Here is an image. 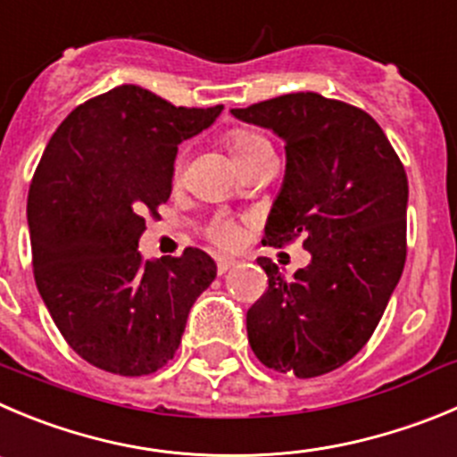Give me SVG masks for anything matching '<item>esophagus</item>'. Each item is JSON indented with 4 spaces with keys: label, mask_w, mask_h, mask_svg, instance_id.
<instances>
[{
    "label": "esophagus",
    "mask_w": 457,
    "mask_h": 457,
    "mask_svg": "<svg viewBox=\"0 0 457 457\" xmlns=\"http://www.w3.org/2000/svg\"><path fill=\"white\" fill-rule=\"evenodd\" d=\"M234 266H237V262H234V259H228V257L216 259V270H219V275H225V272L232 270Z\"/></svg>",
    "instance_id": "esophagus-1"
}]
</instances>
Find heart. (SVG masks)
I'll use <instances>...</instances> for the list:
<instances>
[{
	"instance_id": "b5f03b06",
	"label": "heart",
	"mask_w": 457,
	"mask_h": 457,
	"mask_svg": "<svg viewBox=\"0 0 457 457\" xmlns=\"http://www.w3.org/2000/svg\"><path fill=\"white\" fill-rule=\"evenodd\" d=\"M225 146H228L229 155L234 157L237 164L250 160L253 155H257L259 151L268 148L270 144L266 142V137H262L259 132L248 130V128H234L225 135ZM180 170V162L176 164V173ZM207 237L220 245V248H232L234 243L238 241V228L228 219H216L214 223L207 228Z\"/></svg>"
}]
</instances>
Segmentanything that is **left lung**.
Wrapping results in <instances>:
<instances>
[{
    "instance_id": "obj_1",
    "label": "left lung",
    "mask_w": 457,
    "mask_h": 457,
    "mask_svg": "<svg viewBox=\"0 0 457 457\" xmlns=\"http://www.w3.org/2000/svg\"><path fill=\"white\" fill-rule=\"evenodd\" d=\"M287 142V176L263 243L302 238L311 263L291 279L257 259L268 288L248 309V343L275 372H334L365 347L406 263L408 178L365 110L315 92L234 108Z\"/></svg>"
}]
</instances>
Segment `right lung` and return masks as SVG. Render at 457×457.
<instances>
[{
	"mask_svg": "<svg viewBox=\"0 0 457 457\" xmlns=\"http://www.w3.org/2000/svg\"><path fill=\"white\" fill-rule=\"evenodd\" d=\"M119 85L67 114L33 173V277L55 327L94 368L146 377L180 347L187 315L214 281L207 253L142 262L144 216L173 187L178 144L219 117Z\"/></svg>",
	"mask_w": 457,
	"mask_h": 457,
	"instance_id": "right-lung-1",
	"label": "right lung"
}]
</instances>
